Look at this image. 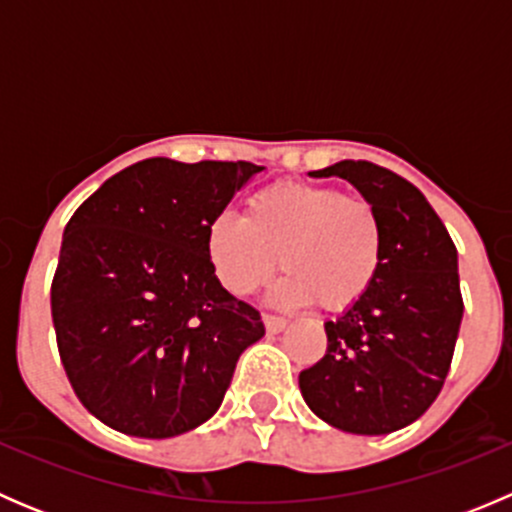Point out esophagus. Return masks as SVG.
Listing matches in <instances>:
<instances>
[{
    "label": "esophagus",
    "mask_w": 512,
    "mask_h": 512,
    "mask_svg": "<svg viewBox=\"0 0 512 512\" xmlns=\"http://www.w3.org/2000/svg\"><path fill=\"white\" fill-rule=\"evenodd\" d=\"M262 322H265L267 332L277 334L287 327V319L285 317H275V314H262Z\"/></svg>",
    "instance_id": "34e87169"
}]
</instances>
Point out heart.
<instances>
[{"instance_id":"1","label":"heart","mask_w":512,"mask_h":512,"mask_svg":"<svg viewBox=\"0 0 512 512\" xmlns=\"http://www.w3.org/2000/svg\"><path fill=\"white\" fill-rule=\"evenodd\" d=\"M384 218L364 195L334 185L280 180L247 198L242 218L223 213L205 230V255L235 297L257 292L285 272L275 299L285 307L319 302L327 312L354 307L381 270Z\"/></svg>"}]
</instances>
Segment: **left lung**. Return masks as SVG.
<instances>
[{
    "label": "left lung",
    "mask_w": 512,
    "mask_h": 512,
    "mask_svg": "<svg viewBox=\"0 0 512 512\" xmlns=\"http://www.w3.org/2000/svg\"><path fill=\"white\" fill-rule=\"evenodd\" d=\"M309 175L349 180L379 208L386 242L369 292L324 322L327 354L299 374V391L339 431H399L426 414L451 369L463 319L456 245L421 190L381 165L339 160Z\"/></svg>",
    "instance_id": "1"
}]
</instances>
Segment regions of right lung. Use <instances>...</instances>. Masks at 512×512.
Wrapping results in <instances>:
<instances>
[{
    "instance_id": "right-lung-1",
    "label": "right lung",
    "mask_w": 512,
    "mask_h": 512,
    "mask_svg": "<svg viewBox=\"0 0 512 512\" xmlns=\"http://www.w3.org/2000/svg\"><path fill=\"white\" fill-rule=\"evenodd\" d=\"M262 165L146 158L71 215L51 282L61 364L98 421L138 438L193 431L265 337L210 270L205 230Z\"/></svg>"
}]
</instances>
